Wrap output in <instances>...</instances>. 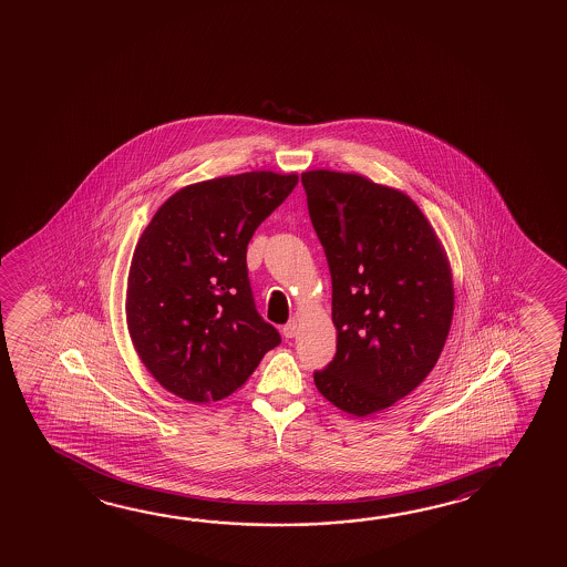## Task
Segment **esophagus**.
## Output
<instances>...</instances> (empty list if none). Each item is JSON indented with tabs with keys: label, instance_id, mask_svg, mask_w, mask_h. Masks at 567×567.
Wrapping results in <instances>:
<instances>
[{
	"label": "esophagus",
	"instance_id": "obj_1",
	"mask_svg": "<svg viewBox=\"0 0 567 567\" xmlns=\"http://www.w3.org/2000/svg\"><path fill=\"white\" fill-rule=\"evenodd\" d=\"M298 334V320L297 318H292V320H288L287 324L282 326V336L285 338H295Z\"/></svg>",
	"mask_w": 567,
	"mask_h": 567
}]
</instances>
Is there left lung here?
Returning a JSON list of instances; mask_svg holds the SVG:
<instances>
[{"label":"left lung","mask_w":567,"mask_h":567,"mask_svg":"<svg viewBox=\"0 0 567 567\" xmlns=\"http://www.w3.org/2000/svg\"><path fill=\"white\" fill-rule=\"evenodd\" d=\"M308 214L332 277L336 355L315 372L332 405L365 417L427 378L451 330L445 249L415 202L360 174H302Z\"/></svg>","instance_id":"8db88e82"}]
</instances>
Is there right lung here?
Here are the masks:
<instances>
[{"label": "right lung", "instance_id": "add662e5", "mask_svg": "<svg viewBox=\"0 0 567 567\" xmlns=\"http://www.w3.org/2000/svg\"><path fill=\"white\" fill-rule=\"evenodd\" d=\"M297 184V174L275 172L192 184L140 235L126 324L146 370L177 398L224 400L279 346L277 328L255 308L247 245Z\"/></svg>", "mask_w": 567, "mask_h": 567}]
</instances>
